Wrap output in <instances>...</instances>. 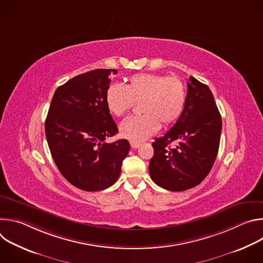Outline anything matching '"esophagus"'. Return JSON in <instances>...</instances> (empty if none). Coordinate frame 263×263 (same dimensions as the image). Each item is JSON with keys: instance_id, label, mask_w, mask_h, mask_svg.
<instances>
[{"instance_id": "34e87169", "label": "esophagus", "mask_w": 263, "mask_h": 263, "mask_svg": "<svg viewBox=\"0 0 263 263\" xmlns=\"http://www.w3.org/2000/svg\"><path fill=\"white\" fill-rule=\"evenodd\" d=\"M130 145H131V147L132 148H137V147H139V145H140V143L139 142H130Z\"/></svg>"}]
</instances>
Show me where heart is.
Instances as JSON below:
<instances>
[{"label": "heart", "instance_id": "1", "mask_svg": "<svg viewBox=\"0 0 263 263\" xmlns=\"http://www.w3.org/2000/svg\"><path fill=\"white\" fill-rule=\"evenodd\" d=\"M108 111L115 117H123L134 106L141 103L142 116L130 117L120 126L122 137L141 142L163 127L173 125L181 117L186 103V90L177 77H165L157 73H137L126 86L111 84L105 95Z\"/></svg>", "mask_w": 263, "mask_h": 263}]
</instances>
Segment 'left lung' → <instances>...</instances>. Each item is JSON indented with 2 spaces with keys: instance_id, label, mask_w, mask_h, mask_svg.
I'll return each mask as SVG.
<instances>
[{
  "instance_id": "8db88e82",
  "label": "left lung",
  "mask_w": 263,
  "mask_h": 263,
  "mask_svg": "<svg viewBox=\"0 0 263 263\" xmlns=\"http://www.w3.org/2000/svg\"><path fill=\"white\" fill-rule=\"evenodd\" d=\"M221 117L209 87L194 77L187 82L184 110L177 123L152 143L148 172L164 190L183 192L199 185L215 161ZM174 146L168 147V144Z\"/></svg>"
}]
</instances>
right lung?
<instances>
[{
    "label": "right lung",
    "instance_id": "right-lung-1",
    "mask_svg": "<svg viewBox=\"0 0 263 263\" xmlns=\"http://www.w3.org/2000/svg\"><path fill=\"white\" fill-rule=\"evenodd\" d=\"M99 68L59 86L46 119V136L61 175L77 189L99 192L114 185L129 153L127 139L108 143L119 130L105 102L110 74Z\"/></svg>",
    "mask_w": 263,
    "mask_h": 263
}]
</instances>
